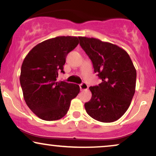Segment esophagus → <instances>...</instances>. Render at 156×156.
<instances>
[{
  "label": "esophagus",
  "instance_id": "1",
  "mask_svg": "<svg viewBox=\"0 0 156 156\" xmlns=\"http://www.w3.org/2000/svg\"><path fill=\"white\" fill-rule=\"evenodd\" d=\"M80 87L81 90H86L88 89V85L86 83H82L80 85Z\"/></svg>",
  "mask_w": 156,
  "mask_h": 156
}]
</instances>
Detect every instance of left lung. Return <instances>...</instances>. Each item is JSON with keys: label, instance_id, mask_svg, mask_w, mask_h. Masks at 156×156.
Here are the masks:
<instances>
[{"label": "left lung", "instance_id": "8db88e82", "mask_svg": "<svg viewBox=\"0 0 156 156\" xmlns=\"http://www.w3.org/2000/svg\"><path fill=\"white\" fill-rule=\"evenodd\" d=\"M79 39L93 62L94 72L102 80L98 86L89 88L92 98L84 103L85 110L99 122H115L131 104L135 93V67L126 51L118 45L94 37Z\"/></svg>", "mask_w": 156, "mask_h": 156}]
</instances>
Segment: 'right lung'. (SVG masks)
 Here are the masks:
<instances>
[{"label": "right lung", "instance_id": "1", "mask_svg": "<svg viewBox=\"0 0 156 156\" xmlns=\"http://www.w3.org/2000/svg\"><path fill=\"white\" fill-rule=\"evenodd\" d=\"M78 44V37L74 36L51 38L34 46L24 59L19 78L24 99L43 120L63 118L80 93L78 84L56 80L58 72H64L67 54Z\"/></svg>", "mask_w": 156, "mask_h": 156}]
</instances>
